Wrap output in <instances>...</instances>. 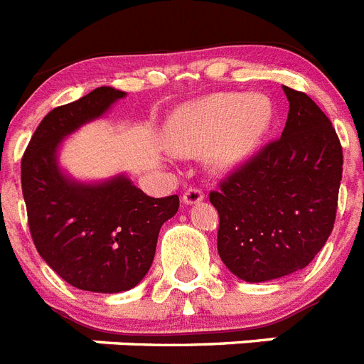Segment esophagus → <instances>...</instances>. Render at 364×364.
<instances>
[{"label":"esophagus","instance_id":"obj_1","mask_svg":"<svg viewBox=\"0 0 364 364\" xmlns=\"http://www.w3.org/2000/svg\"><path fill=\"white\" fill-rule=\"evenodd\" d=\"M203 199H205V196H203V191L199 188H188L184 191V196H182V200H184L186 205H197Z\"/></svg>","mask_w":364,"mask_h":364}]
</instances>
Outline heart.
<instances>
[{
    "label": "heart",
    "mask_w": 364,
    "mask_h": 364,
    "mask_svg": "<svg viewBox=\"0 0 364 364\" xmlns=\"http://www.w3.org/2000/svg\"><path fill=\"white\" fill-rule=\"evenodd\" d=\"M272 116V103L263 94H216L174 110L165 141L180 156L206 152L212 171L229 173L257 150Z\"/></svg>",
    "instance_id": "1"
}]
</instances>
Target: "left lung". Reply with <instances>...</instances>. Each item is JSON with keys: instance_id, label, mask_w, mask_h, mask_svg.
Instances as JSON below:
<instances>
[{"instance_id": "left-lung-1", "label": "left lung", "mask_w": 364, "mask_h": 364, "mask_svg": "<svg viewBox=\"0 0 364 364\" xmlns=\"http://www.w3.org/2000/svg\"><path fill=\"white\" fill-rule=\"evenodd\" d=\"M284 94L289 112L280 139L210 191L220 214L218 254L252 284L304 269L327 242L338 206V135L306 94L287 86Z\"/></svg>"}]
</instances>
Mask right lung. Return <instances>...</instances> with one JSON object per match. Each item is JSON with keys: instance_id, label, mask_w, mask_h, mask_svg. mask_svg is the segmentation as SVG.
Segmentation results:
<instances>
[{"instance_id": "obj_1", "label": "right lung", "mask_w": 364, "mask_h": 364, "mask_svg": "<svg viewBox=\"0 0 364 364\" xmlns=\"http://www.w3.org/2000/svg\"><path fill=\"white\" fill-rule=\"evenodd\" d=\"M126 92L101 86L50 110L22 158V193L39 255L73 287L120 293L146 276L159 229L178 210V196L148 197L124 174L86 184L63 173L58 148L67 135L103 116Z\"/></svg>"}]
</instances>
